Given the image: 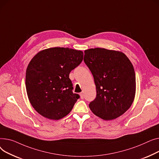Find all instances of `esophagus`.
Returning <instances> with one entry per match:
<instances>
[{"mask_svg":"<svg viewBox=\"0 0 159 159\" xmlns=\"http://www.w3.org/2000/svg\"><path fill=\"white\" fill-rule=\"evenodd\" d=\"M80 98H81V99H84V98H85V96H84V93H83V92H81L80 94Z\"/></svg>","mask_w":159,"mask_h":159,"instance_id":"obj_1","label":"esophagus"}]
</instances>
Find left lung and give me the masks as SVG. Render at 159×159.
Here are the masks:
<instances>
[{
    "label": "left lung",
    "mask_w": 159,
    "mask_h": 159,
    "mask_svg": "<svg viewBox=\"0 0 159 159\" xmlns=\"http://www.w3.org/2000/svg\"><path fill=\"white\" fill-rule=\"evenodd\" d=\"M84 52L83 60L94 77L97 93L89 108L102 119H116L129 109L135 98L133 65L119 51L94 48Z\"/></svg>",
    "instance_id": "obj_1"
}]
</instances>
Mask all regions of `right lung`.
<instances>
[{
    "instance_id": "obj_1",
    "label": "right lung",
    "mask_w": 159,
    "mask_h": 159,
    "mask_svg": "<svg viewBox=\"0 0 159 159\" xmlns=\"http://www.w3.org/2000/svg\"><path fill=\"white\" fill-rule=\"evenodd\" d=\"M83 58L81 51L68 48L47 49L33 58L26 70L25 87L37 112L54 120L70 113L80 96L72 92L69 74Z\"/></svg>"
}]
</instances>
